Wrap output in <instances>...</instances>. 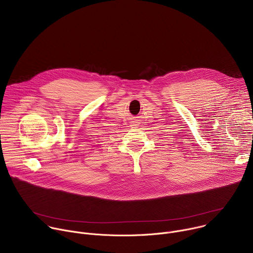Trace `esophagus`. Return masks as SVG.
Segmentation results:
<instances>
[{
    "instance_id": "esophagus-1",
    "label": "esophagus",
    "mask_w": 253,
    "mask_h": 253,
    "mask_svg": "<svg viewBox=\"0 0 253 253\" xmlns=\"http://www.w3.org/2000/svg\"><path fill=\"white\" fill-rule=\"evenodd\" d=\"M138 126H139L138 120H133V121L130 123V127H131V128H137Z\"/></svg>"
}]
</instances>
